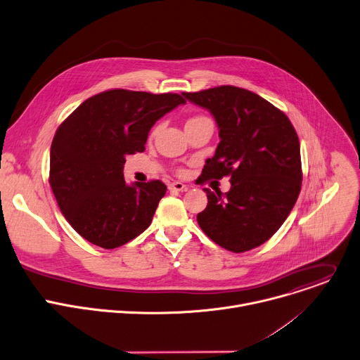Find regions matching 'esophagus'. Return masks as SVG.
<instances>
[{"instance_id": "esophagus-1", "label": "esophagus", "mask_w": 360, "mask_h": 360, "mask_svg": "<svg viewBox=\"0 0 360 360\" xmlns=\"http://www.w3.org/2000/svg\"><path fill=\"white\" fill-rule=\"evenodd\" d=\"M169 188H170L172 191H186L188 187H187L186 184L180 183V181H174V183H170V184H169Z\"/></svg>"}]
</instances>
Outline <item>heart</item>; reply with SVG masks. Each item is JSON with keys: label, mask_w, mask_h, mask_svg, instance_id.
<instances>
[{"label": "heart", "mask_w": 360, "mask_h": 360, "mask_svg": "<svg viewBox=\"0 0 360 360\" xmlns=\"http://www.w3.org/2000/svg\"><path fill=\"white\" fill-rule=\"evenodd\" d=\"M203 118H206V117H203V115H197V117H193V118H190L187 123H193V122H197V120H203Z\"/></svg>", "instance_id": "1"}]
</instances>
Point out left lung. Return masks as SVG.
I'll list each match as a JSON object with an SVG mask.
<instances>
[{
	"label": "left lung",
	"mask_w": 360,
	"mask_h": 360,
	"mask_svg": "<svg viewBox=\"0 0 360 360\" xmlns=\"http://www.w3.org/2000/svg\"><path fill=\"white\" fill-rule=\"evenodd\" d=\"M214 117L220 143L202 177L230 176L227 193L205 188L197 223L226 250H252L278 230L302 187L300 144L288 115L260 96L233 86L183 93Z\"/></svg>",
	"instance_id": "left-lung-1"
}]
</instances>
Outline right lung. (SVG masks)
I'll return each instance as SVG.
<instances>
[{
	"label": "right lung",
	"instance_id": "add662e5",
	"mask_svg": "<svg viewBox=\"0 0 360 360\" xmlns=\"http://www.w3.org/2000/svg\"><path fill=\"white\" fill-rule=\"evenodd\" d=\"M184 103L180 94L108 90L61 123L51 144L50 184L61 213L86 240L115 249L150 226L167 187L160 180L126 183V155L144 151L157 120Z\"/></svg>",
	"mask_w": 360,
	"mask_h": 360
}]
</instances>
